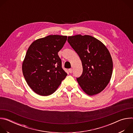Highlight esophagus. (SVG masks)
<instances>
[{
  "mask_svg": "<svg viewBox=\"0 0 133 133\" xmlns=\"http://www.w3.org/2000/svg\"><path fill=\"white\" fill-rule=\"evenodd\" d=\"M68 71H69V73H71V72H72V69L71 68H70V69H69Z\"/></svg>",
  "mask_w": 133,
  "mask_h": 133,
  "instance_id": "34e87169",
  "label": "esophagus"
}]
</instances>
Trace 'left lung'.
I'll list each match as a JSON object with an SVG mask.
<instances>
[{"label":"left lung","mask_w":133,"mask_h":133,"mask_svg":"<svg viewBox=\"0 0 133 133\" xmlns=\"http://www.w3.org/2000/svg\"><path fill=\"white\" fill-rule=\"evenodd\" d=\"M67 41L80 57L83 73L77 81L82 89L90 96L107 86L111 77L112 61L106 46L89 35L68 37Z\"/></svg>","instance_id":"left-lung-1"}]
</instances>
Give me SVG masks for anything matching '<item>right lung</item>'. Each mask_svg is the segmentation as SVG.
Here are the masks:
<instances>
[{"label":"right lung","mask_w":133,"mask_h":133,"mask_svg":"<svg viewBox=\"0 0 133 133\" xmlns=\"http://www.w3.org/2000/svg\"><path fill=\"white\" fill-rule=\"evenodd\" d=\"M67 39L66 36L49 35L34 41L27 51L22 66L24 76L39 95L53 94L67 75L58 55Z\"/></svg>","instance_id":"obj_1"}]
</instances>
